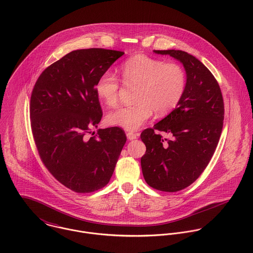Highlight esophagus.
<instances>
[{
	"label": "esophagus",
	"instance_id": "1",
	"mask_svg": "<svg viewBox=\"0 0 253 253\" xmlns=\"http://www.w3.org/2000/svg\"><path fill=\"white\" fill-rule=\"evenodd\" d=\"M126 136H127V138L129 140H133V139H136L139 136V134L138 133H134V132H127Z\"/></svg>",
	"mask_w": 253,
	"mask_h": 253
}]
</instances>
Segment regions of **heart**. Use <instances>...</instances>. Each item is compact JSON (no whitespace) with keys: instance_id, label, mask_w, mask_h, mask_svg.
Wrapping results in <instances>:
<instances>
[{"instance_id":"b5f03b06","label":"heart","mask_w":253,"mask_h":253,"mask_svg":"<svg viewBox=\"0 0 253 253\" xmlns=\"http://www.w3.org/2000/svg\"><path fill=\"white\" fill-rule=\"evenodd\" d=\"M126 84H137L136 103L109 113L110 125L126 130H135L151 117L169 114L180 102L186 88V75L179 64L165 62L145 54L127 58L120 68ZM120 80L111 72L103 73L95 84L97 96L109 106L119 98Z\"/></svg>"}]
</instances>
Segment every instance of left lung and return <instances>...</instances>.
Masks as SVG:
<instances>
[{"mask_svg":"<svg viewBox=\"0 0 253 253\" xmlns=\"http://www.w3.org/2000/svg\"><path fill=\"white\" fill-rule=\"evenodd\" d=\"M182 62L187 82L177 107L141 132L146 152L141 168L147 184L163 192H178L197 180L216 149L224 120L219 84L199 59L175 49L154 50ZM160 132L173 135L164 140Z\"/></svg>","mask_w":253,"mask_h":253,"instance_id":"1","label":"left lung"}]
</instances>
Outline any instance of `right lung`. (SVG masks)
I'll return each mask as SVG.
<instances>
[{
    "instance_id": "obj_1",
    "label": "right lung",
    "mask_w": 253,
    "mask_h": 253,
    "mask_svg": "<svg viewBox=\"0 0 253 253\" xmlns=\"http://www.w3.org/2000/svg\"><path fill=\"white\" fill-rule=\"evenodd\" d=\"M124 53L73 50L46 67L33 87L30 119L38 154L50 174L76 193H91L108 184L126 141L119 126L89 136L103 115L95 84Z\"/></svg>"
}]
</instances>
